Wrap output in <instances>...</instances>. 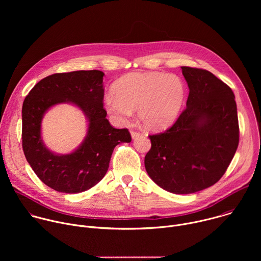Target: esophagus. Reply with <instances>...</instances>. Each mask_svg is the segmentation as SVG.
<instances>
[{
    "mask_svg": "<svg viewBox=\"0 0 261 261\" xmlns=\"http://www.w3.org/2000/svg\"><path fill=\"white\" fill-rule=\"evenodd\" d=\"M131 136L133 139L137 138L138 136H140V133L139 132H136V131H131Z\"/></svg>",
    "mask_w": 261,
    "mask_h": 261,
    "instance_id": "esophagus-1",
    "label": "esophagus"
}]
</instances>
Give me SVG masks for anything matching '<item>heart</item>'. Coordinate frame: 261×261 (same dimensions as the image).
<instances>
[{"label": "heart", "mask_w": 261, "mask_h": 261, "mask_svg": "<svg viewBox=\"0 0 261 261\" xmlns=\"http://www.w3.org/2000/svg\"><path fill=\"white\" fill-rule=\"evenodd\" d=\"M104 96V108L117 123L125 125L138 109L141 124L151 131L169 128L182 107L186 87L175 74L130 73Z\"/></svg>", "instance_id": "obj_1"}]
</instances>
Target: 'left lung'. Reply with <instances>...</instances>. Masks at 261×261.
<instances>
[{"instance_id":"1","label":"left lung","mask_w":261,"mask_h":261,"mask_svg":"<svg viewBox=\"0 0 261 261\" xmlns=\"http://www.w3.org/2000/svg\"><path fill=\"white\" fill-rule=\"evenodd\" d=\"M189 87L186 109L163 133L150 135L144 157L147 174L162 189L190 194L206 189L225 173L239 145L232 90L210 71L181 67Z\"/></svg>"}]
</instances>
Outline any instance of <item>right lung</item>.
Returning a JSON list of instances; mask_svg holds the SVG:
<instances>
[{
  "label": "right lung",
  "instance_id": "obj_1",
  "mask_svg": "<svg viewBox=\"0 0 261 261\" xmlns=\"http://www.w3.org/2000/svg\"><path fill=\"white\" fill-rule=\"evenodd\" d=\"M103 76L99 70L56 73L37 84L22 104V148L32 169L46 186L63 193L91 189L107 172L114 148L130 142L128 129H116L103 108ZM77 106L88 121L87 135L70 154H57L44 144L42 119L55 105Z\"/></svg>",
  "mask_w": 261,
  "mask_h": 261
}]
</instances>
